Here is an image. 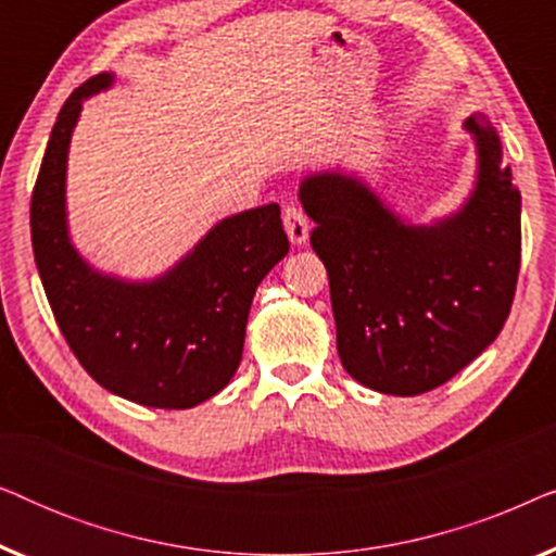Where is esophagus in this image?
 Returning a JSON list of instances; mask_svg holds the SVG:
<instances>
[{
	"label": "esophagus",
	"mask_w": 556,
	"mask_h": 556,
	"mask_svg": "<svg viewBox=\"0 0 556 556\" xmlns=\"http://www.w3.org/2000/svg\"><path fill=\"white\" fill-rule=\"evenodd\" d=\"M283 227H286V235L288 240L293 242V245H303V242L308 240V217L306 212H303L299 204H286L283 210Z\"/></svg>",
	"instance_id": "1"
}]
</instances>
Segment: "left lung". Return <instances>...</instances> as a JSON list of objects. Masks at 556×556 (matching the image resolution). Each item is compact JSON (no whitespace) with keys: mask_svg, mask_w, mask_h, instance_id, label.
<instances>
[{"mask_svg":"<svg viewBox=\"0 0 556 556\" xmlns=\"http://www.w3.org/2000/svg\"><path fill=\"white\" fill-rule=\"evenodd\" d=\"M476 189L455 215L407 225L362 179L324 172L299 197L329 273L337 349L356 382L413 397L435 390L493 344L521 265V194L481 113Z\"/></svg>","mask_w":556,"mask_h":556,"instance_id":"left-lung-1","label":"left lung"}]
</instances>
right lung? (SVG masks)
Masks as SVG:
<instances>
[{"instance_id":"add662e5","label":"right lung","mask_w":556,"mask_h":556,"mask_svg":"<svg viewBox=\"0 0 556 556\" xmlns=\"http://www.w3.org/2000/svg\"><path fill=\"white\" fill-rule=\"evenodd\" d=\"M111 83L93 75L58 113L29 204L35 263L67 346L98 384L136 405L187 409L238 371L255 288L288 238L273 202L217 223L162 278L128 283L90 268L67 238V147L83 101Z\"/></svg>"}]
</instances>
